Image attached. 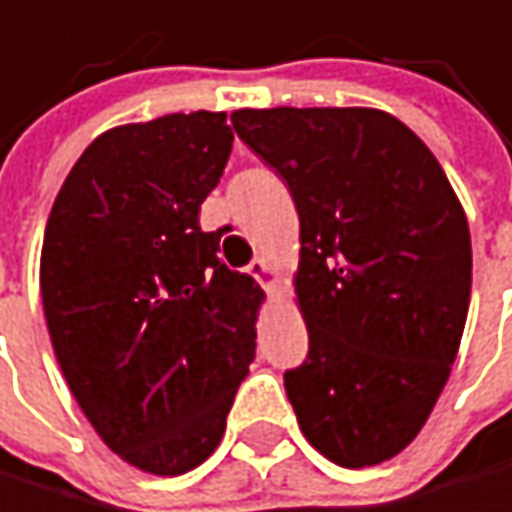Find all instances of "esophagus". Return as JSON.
Listing matches in <instances>:
<instances>
[{"mask_svg": "<svg viewBox=\"0 0 512 512\" xmlns=\"http://www.w3.org/2000/svg\"><path fill=\"white\" fill-rule=\"evenodd\" d=\"M250 274H253L265 289H277V283H280V271H277V265H274L271 259H265V256L253 259Z\"/></svg>", "mask_w": 512, "mask_h": 512, "instance_id": "obj_1", "label": "esophagus"}]
</instances>
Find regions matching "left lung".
Returning a JSON list of instances; mask_svg holds the SVG:
<instances>
[{
	"label": "left lung",
	"mask_w": 512,
	"mask_h": 512,
	"mask_svg": "<svg viewBox=\"0 0 512 512\" xmlns=\"http://www.w3.org/2000/svg\"><path fill=\"white\" fill-rule=\"evenodd\" d=\"M238 138L298 211L295 304L310 350L286 395L341 468L398 456L450 380L471 301V229L434 153L380 108H241Z\"/></svg>",
	"instance_id": "obj_1"
}]
</instances>
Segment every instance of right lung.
<instances>
[{"mask_svg": "<svg viewBox=\"0 0 512 512\" xmlns=\"http://www.w3.org/2000/svg\"><path fill=\"white\" fill-rule=\"evenodd\" d=\"M232 138L223 111L114 126L81 153L44 229L59 371L108 450L156 477L217 450L256 356L265 292L199 226Z\"/></svg>", "mask_w": 512, "mask_h": 512, "instance_id": "1", "label": "right lung"}]
</instances>
